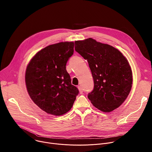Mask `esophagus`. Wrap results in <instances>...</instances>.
Listing matches in <instances>:
<instances>
[{"label":"esophagus","mask_w":152,"mask_h":152,"mask_svg":"<svg viewBox=\"0 0 152 152\" xmlns=\"http://www.w3.org/2000/svg\"><path fill=\"white\" fill-rule=\"evenodd\" d=\"M77 88H78V90H79V93H80V94H82V93H83V89H82V88L80 86H78Z\"/></svg>","instance_id":"1"}]
</instances>
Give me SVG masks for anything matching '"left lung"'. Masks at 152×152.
Listing matches in <instances>:
<instances>
[{"label": "left lung", "mask_w": 152, "mask_h": 152, "mask_svg": "<svg viewBox=\"0 0 152 152\" xmlns=\"http://www.w3.org/2000/svg\"><path fill=\"white\" fill-rule=\"evenodd\" d=\"M75 50L88 61L94 89L88 98L104 113L118 108L132 86V72L127 58L116 48L91 38L75 41Z\"/></svg>", "instance_id": "1"}]
</instances>
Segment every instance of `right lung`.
Instances as JSON below:
<instances>
[{"mask_svg": "<svg viewBox=\"0 0 152 152\" xmlns=\"http://www.w3.org/2000/svg\"><path fill=\"white\" fill-rule=\"evenodd\" d=\"M73 48V41L49 45L38 52L28 64L25 82L28 94L49 114L59 116L69 112L79 93L66 70Z\"/></svg>", "mask_w": 152, "mask_h": 152, "instance_id": "right-lung-1", "label": "right lung"}]
</instances>
